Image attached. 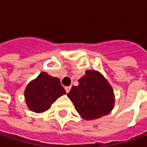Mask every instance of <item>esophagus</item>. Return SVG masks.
Here are the masks:
<instances>
[{"mask_svg": "<svg viewBox=\"0 0 147 147\" xmlns=\"http://www.w3.org/2000/svg\"><path fill=\"white\" fill-rule=\"evenodd\" d=\"M65 91H66V92L68 93V92H69V91H70L71 86H67V87H65Z\"/></svg>", "mask_w": 147, "mask_h": 147, "instance_id": "1", "label": "esophagus"}]
</instances>
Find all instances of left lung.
I'll return each instance as SVG.
<instances>
[{"mask_svg":"<svg viewBox=\"0 0 147 147\" xmlns=\"http://www.w3.org/2000/svg\"><path fill=\"white\" fill-rule=\"evenodd\" d=\"M68 97L75 110L86 120L96 119L110 113L115 106L114 90L107 79L96 70H86L73 86Z\"/></svg>","mask_w":147,"mask_h":147,"instance_id":"obj_1","label":"left lung"}]
</instances>
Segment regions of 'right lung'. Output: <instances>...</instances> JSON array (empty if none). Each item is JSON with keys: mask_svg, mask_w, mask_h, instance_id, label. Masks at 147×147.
<instances>
[{"mask_svg": "<svg viewBox=\"0 0 147 147\" xmlns=\"http://www.w3.org/2000/svg\"><path fill=\"white\" fill-rule=\"evenodd\" d=\"M65 94L66 92L58 78L42 72L27 85L24 98L28 108L31 111L42 113L48 110L52 103Z\"/></svg>", "mask_w": 147, "mask_h": 147, "instance_id": "right-lung-1", "label": "right lung"}]
</instances>
